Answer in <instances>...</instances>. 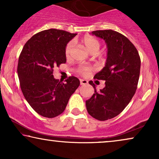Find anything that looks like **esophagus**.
I'll list each match as a JSON object with an SVG mask.
<instances>
[{"mask_svg":"<svg viewBox=\"0 0 159 159\" xmlns=\"http://www.w3.org/2000/svg\"><path fill=\"white\" fill-rule=\"evenodd\" d=\"M80 84H82V85H83V84H88V80H82V79H80Z\"/></svg>","mask_w":159,"mask_h":159,"instance_id":"obj_1","label":"esophagus"}]
</instances>
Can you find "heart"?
Wrapping results in <instances>:
<instances>
[{
    "label": "heart",
    "mask_w": 159,
    "mask_h": 159,
    "mask_svg": "<svg viewBox=\"0 0 159 159\" xmlns=\"http://www.w3.org/2000/svg\"><path fill=\"white\" fill-rule=\"evenodd\" d=\"M82 43H83L86 49L91 53H96L99 51L101 47L100 41L94 37L86 36L82 39ZM73 48V43L70 42L67 44L66 49H65V55L69 56ZM92 70V67L88 66H82L80 68V71L83 75H87Z\"/></svg>",
    "instance_id": "heart-1"
}]
</instances>
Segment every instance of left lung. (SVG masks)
Masks as SVG:
<instances>
[{
	"mask_svg": "<svg viewBox=\"0 0 159 159\" xmlns=\"http://www.w3.org/2000/svg\"><path fill=\"white\" fill-rule=\"evenodd\" d=\"M92 34L103 39L107 45L105 66L94 77L105 80L106 86L98 92L93 82H89L95 93L86 101V108L93 118L105 121L120 114L134 96L141 61L134 45L119 32L106 30L93 31Z\"/></svg>",
	"mask_w": 159,
	"mask_h": 159,
	"instance_id": "8db88e82",
	"label": "left lung"
}]
</instances>
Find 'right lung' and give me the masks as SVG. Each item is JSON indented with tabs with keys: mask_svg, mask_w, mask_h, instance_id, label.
Masks as SVG:
<instances>
[{
	"mask_svg": "<svg viewBox=\"0 0 159 159\" xmlns=\"http://www.w3.org/2000/svg\"><path fill=\"white\" fill-rule=\"evenodd\" d=\"M77 34L49 29L32 37L19 58L21 90L30 106L41 116L53 118L64 111L71 95L80 86L74 76L65 83L53 77V68L66 61L65 49Z\"/></svg>",
	"mask_w": 159,
	"mask_h": 159,
	"instance_id": "right-lung-1",
	"label": "right lung"
}]
</instances>
